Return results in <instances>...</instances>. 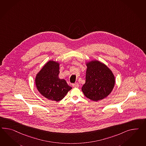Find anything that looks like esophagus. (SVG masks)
<instances>
[{
  "label": "esophagus",
  "instance_id": "obj_1",
  "mask_svg": "<svg viewBox=\"0 0 146 146\" xmlns=\"http://www.w3.org/2000/svg\"><path fill=\"white\" fill-rule=\"evenodd\" d=\"M72 86H73L74 87L78 88V87H79V84L78 83H75V84H72Z\"/></svg>",
  "mask_w": 146,
  "mask_h": 146
}]
</instances>
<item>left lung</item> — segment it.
<instances>
[{"instance_id":"obj_1","label":"left lung","mask_w":146,"mask_h":146,"mask_svg":"<svg viewBox=\"0 0 146 146\" xmlns=\"http://www.w3.org/2000/svg\"><path fill=\"white\" fill-rule=\"evenodd\" d=\"M86 82L82 92L86 97L97 102L106 98L115 85V77L105 64L98 60L86 63Z\"/></svg>"}]
</instances>
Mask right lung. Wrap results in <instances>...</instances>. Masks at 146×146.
Wrapping results in <instances>:
<instances>
[{
    "instance_id": "obj_1",
    "label": "right lung",
    "mask_w": 146,
    "mask_h": 146,
    "mask_svg": "<svg viewBox=\"0 0 146 146\" xmlns=\"http://www.w3.org/2000/svg\"><path fill=\"white\" fill-rule=\"evenodd\" d=\"M59 63L50 60L44 65L35 77V85L42 96L49 100L59 102L72 89L66 81L59 78Z\"/></svg>"
}]
</instances>
